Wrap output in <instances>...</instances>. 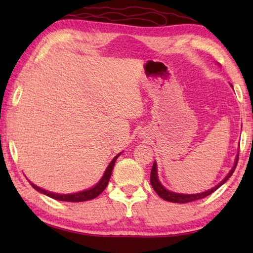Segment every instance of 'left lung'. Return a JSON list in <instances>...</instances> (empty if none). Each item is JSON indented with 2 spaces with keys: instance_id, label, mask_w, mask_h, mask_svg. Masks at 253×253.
<instances>
[{
  "instance_id": "obj_1",
  "label": "left lung",
  "mask_w": 253,
  "mask_h": 253,
  "mask_svg": "<svg viewBox=\"0 0 253 253\" xmlns=\"http://www.w3.org/2000/svg\"><path fill=\"white\" fill-rule=\"evenodd\" d=\"M231 87L233 88V85L231 84ZM238 160H239V153L237 154V157H235L233 168L231 169V170L228 173V175H226V176L223 179H222V181L219 184H216L215 186L212 187V188H210V190L205 191V192H201V193H196V194H181V193H175V192H170L169 190H166V188L162 185V183L160 182V179H158L156 162H154L153 168H152V170H151V184H152V186H153L154 190H155L156 193L160 195V198H162L163 200H165V201H169V202H173V203H187V202H192V201L201 200V199L207 198V196L210 195V194H212L214 191H216L217 188H219L221 185H223V184L226 181H228V179L231 177V175L233 174L235 168H237Z\"/></svg>"
}]
</instances>
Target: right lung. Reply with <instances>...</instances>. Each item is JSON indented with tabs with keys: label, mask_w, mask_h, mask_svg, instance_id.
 <instances>
[{
	"label": "right lung",
	"mask_w": 253,
	"mask_h": 253,
	"mask_svg": "<svg viewBox=\"0 0 253 253\" xmlns=\"http://www.w3.org/2000/svg\"><path fill=\"white\" fill-rule=\"evenodd\" d=\"M121 154L122 153H119L118 155L115 156L113 158V161L109 163V165L107 166V169L105 170L104 175H102V177L100 178V181L98 182L95 186L88 188V190L77 192V193H72V194H58V193H53V192H49L46 190H43V188L37 186L36 184H33L30 181L29 182H30V184H31V186L34 188V190H37L38 192H40V193L45 194L46 196H49V198H52V199L58 200V201H66V202H84V201L92 200V199L97 198L99 194H101L102 191L106 188L107 184H108V182H109V178L111 176V172H113L115 163H116V160L118 158V156L121 155Z\"/></svg>",
	"instance_id": "obj_1"
}]
</instances>
